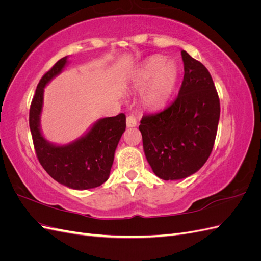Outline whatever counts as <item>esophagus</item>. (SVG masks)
Segmentation results:
<instances>
[{"mask_svg": "<svg viewBox=\"0 0 261 261\" xmlns=\"http://www.w3.org/2000/svg\"><path fill=\"white\" fill-rule=\"evenodd\" d=\"M126 125H127V127H136L137 126L136 118L132 115L128 116L127 118H126Z\"/></svg>", "mask_w": 261, "mask_h": 261, "instance_id": "1", "label": "esophagus"}]
</instances>
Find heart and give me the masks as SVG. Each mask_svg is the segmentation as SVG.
<instances>
[{"instance_id": "1", "label": "heart", "mask_w": 261, "mask_h": 261, "mask_svg": "<svg viewBox=\"0 0 261 261\" xmlns=\"http://www.w3.org/2000/svg\"><path fill=\"white\" fill-rule=\"evenodd\" d=\"M179 69L173 61L154 57L146 61L133 76V85L143 89L141 101L151 110L163 108L171 100L178 83Z\"/></svg>"}]
</instances>
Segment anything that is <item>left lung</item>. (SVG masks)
Segmentation results:
<instances>
[{
    "instance_id": "8db88e82",
    "label": "left lung",
    "mask_w": 261,
    "mask_h": 261,
    "mask_svg": "<svg viewBox=\"0 0 261 261\" xmlns=\"http://www.w3.org/2000/svg\"><path fill=\"white\" fill-rule=\"evenodd\" d=\"M184 80L176 100L163 111L143 116L139 130L154 174L164 180L199 171L212 151L220 101L208 69L181 50Z\"/></svg>"
}]
</instances>
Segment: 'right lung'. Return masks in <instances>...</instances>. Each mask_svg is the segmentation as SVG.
<instances>
[{
  "label": "right lung",
  "mask_w": 261,
  "mask_h": 261,
  "mask_svg": "<svg viewBox=\"0 0 261 261\" xmlns=\"http://www.w3.org/2000/svg\"><path fill=\"white\" fill-rule=\"evenodd\" d=\"M68 64V57L59 60L39 82L29 112V127L39 162L46 173L68 188L85 191L108 180L115 150L126 128V116L121 113L99 118L83 136L65 145L46 140L41 129L44 88Z\"/></svg>",
  "instance_id": "add662e5"
}]
</instances>
